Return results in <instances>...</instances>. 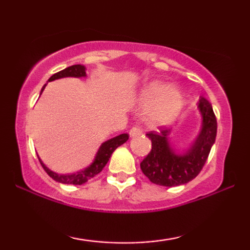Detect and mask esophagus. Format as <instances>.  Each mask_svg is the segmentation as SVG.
Segmentation results:
<instances>
[{
    "label": "esophagus",
    "mask_w": 250,
    "mask_h": 250,
    "mask_svg": "<svg viewBox=\"0 0 250 250\" xmlns=\"http://www.w3.org/2000/svg\"><path fill=\"white\" fill-rule=\"evenodd\" d=\"M142 133H143V131L139 127V126H134V127H132L131 129H129V135H131V136L141 135Z\"/></svg>",
    "instance_id": "1"
}]
</instances>
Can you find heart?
Masks as SVG:
<instances>
[{
    "label": "heart",
    "mask_w": 250,
    "mask_h": 250,
    "mask_svg": "<svg viewBox=\"0 0 250 250\" xmlns=\"http://www.w3.org/2000/svg\"><path fill=\"white\" fill-rule=\"evenodd\" d=\"M139 102L150 107L146 119L150 125H168L179 116L182 108V95L177 88L163 82H150L141 88Z\"/></svg>",
    "instance_id": "1"
}]
</instances>
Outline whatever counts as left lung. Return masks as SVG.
Returning <instances> with one entry per match:
<instances>
[{
  "mask_svg": "<svg viewBox=\"0 0 250 250\" xmlns=\"http://www.w3.org/2000/svg\"><path fill=\"white\" fill-rule=\"evenodd\" d=\"M203 123L199 135L183 155H177L170 148L168 135L170 129H160V133L149 132L151 151L140 166L152 183L162 187H177L193 180L206 163L217 132V122L209 101L200 98L198 102Z\"/></svg>",
  "mask_w": 250,
  "mask_h": 250,
  "instance_id": "obj_1",
  "label": "left lung"
}]
</instances>
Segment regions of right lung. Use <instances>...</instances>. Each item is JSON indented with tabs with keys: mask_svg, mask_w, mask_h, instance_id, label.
Instances as JSON below:
<instances>
[{
	"mask_svg": "<svg viewBox=\"0 0 250 250\" xmlns=\"http://www.w3.org/2000/svg\"><path fill=\"white\" fill-rule=\"evenodd\" d=\"M85 68L82 64H74V66L67 67L66 69L59 71V73L52 75L49 78V82H52L54 80H59V78L62 77H85L86 76V73H85ZM46 84L44 85L41 90V93H42L44 88H45ZM128 140V134H121L118 136H115L108 141L104 142L101 145L100 148H99L97 155H95V158L93 160V163L91 164L90 166L86 167V168L81 170V172L74 173V174H66V175H62V174H57L52 172V170L47 168V167L44 165L42 163V160L39 156V160L41 163V165L44 168V170L47 173V175L50 177H52L54 181L59 183H63V184H75V186H81L85 182H87L88 180H91L92 177H94L95 175H98L99 173L104 169V167L107 165L109 158L112 155V152L115 151L116 149L118 148L119 146L124 145V143Z\"/></svg>",
	"mask_w": 250,
	"mask_h": 250,
	"instance_id": "obj_1",
	"label": "right lung"
}]
</instances>
